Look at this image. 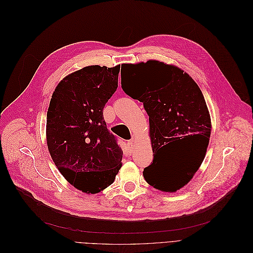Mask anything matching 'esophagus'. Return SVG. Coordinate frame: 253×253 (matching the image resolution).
Instances as JSON below:
<instances>
[{"label": "esophagus", "mask_w": 253, "mask_h": 253, "mask_svg": "<svg viewBox=\"0 0 253 253\" xmlns=\"http://www.w3.org/2000/svg\"><path fill=\"white\" fill-rule=\"evenodd\" d=\"M126 147H127V149L129 150V151H131L134 149V141H128L127 143H126Z\"/></svg>", "instance_id": "obj_1"}]
</instances>
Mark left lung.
<instances>
[{"label":"left lung","instance_id":"1","mask_svg":"<svg viewBox=\"0 0 253 253\" xmlns=\"http://www.w3.org/2000/svg\"><path fill=\"white\" fill-rule=\"evenodd\" d=\"M129 84L122 87L143 103L149 116L152 151L172 145L167 159H177L171 170L153 162L144 169L146 182L156 189L175 192L186 185L199 170L207 151L211 118L204 95L187 73L160 61L124 64Z\"/></svg>","mask_w":253,"mask_h":253}]
</instances>
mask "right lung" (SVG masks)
<instances>
[{"label": "right lung", "instance_id": "obj_1", "mask_svg": "<svg viewBox=\"0 0 253 253\" xmlns=\"http://www.w3.org/2000/svg\"><path fill=\"white\" fill-rule=\"evenodd\" d=\"M120 66H88L57 84L47 111L48 150L67 181L98 194L113 183L123 150L107 128L103 108L118 86Z\"/></svg>", "mask_w": 253, "mask_h": 253}]
</instances>
